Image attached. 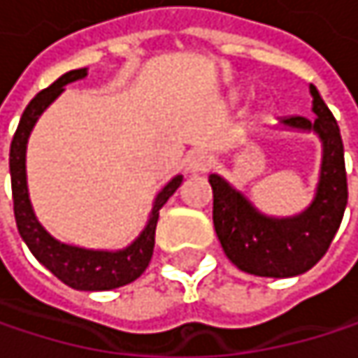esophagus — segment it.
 Wrapping results in <instances>:
<instances>
[{
    "label": "esophagus",
    "instance_id": "esophagus-1",
    "mask_svg": "<svg viewBox=\"0 0 358 358\" xmlns=\"http://www.w3.org/2000/svg\"><path fill=\"white\" fill-rule=\"evenodd\" d=\"M213 168V157L205 151H196L190 159H188V172L192 174H205Z\"/></svg>",
    "mask_w": 358,
    "mask_h": 358
}]
</instances>
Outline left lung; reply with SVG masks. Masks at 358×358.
<instances>
[{"label": "left lung", "mask_w": 358, "mask_h": 358, "mask_svg": "<svg viewBox=\"0 0 358 358\" xmlns=\"http://www.w3.org/2000/svg\"><path fill=\"white\" fill-rule=\"evenodd\" d=\"M315 120L282 117L292 130H313L322 138V172L313 203L292 217L263 215L249 199L217 174L213 188V226L226 257L241 269L261 278H292L309 271L329 249L348 201L344 145L331 111L320 91L309 85Z\"/></svg>", "instance_id": "obj_1"}]
</instances>
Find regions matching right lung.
Masks as SVG:
<instances>
[{
    "instance_id": "right-lung-1",
    "label": "right lung",
    "mask_w": 358,
    "mask_h": 358,
    "mask_svg": "<svg viewBox=\"0 0 358 358\" xmlns=\"http://www.w3.org/2000/svg\"><path fill=\"white\" fill-rule=\"evenodd\" d=\"M85 76H87V68L66 72L53 85L43 89L27 106L20 117V124L16 128V134L12 138V145H10V176H12L16 226H18L22 241L36 257V261L45 265L66 286L74 290L93 292V290H113V288L126 286L134 282L147 269L153 257V247H155V228L159 220V209L176 192V188L182 184V176H174L159 190L145 230L126 249L93 250L64 245L55 241L38 224L31 199H29V186H27V143H29L31 130L36 124L38 115L62 95L66 85L80 80Z\"/></svg>"
}]
</instances>
